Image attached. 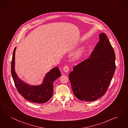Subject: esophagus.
I'll return each mask as SVG.
<instances>
[{
  "instance_id": "esophagus-1",
  "label": "esophagus",
  "mask_w": 128,
  "mask_h": 128,
  "mask_svg": "<svg viewBox=\"0 0 128 128\" xmlns=\"http://www.w3.org/2000/svg\"><path fill=\"white\" fill-rule=\"evenodd\" d=\"M63 70L66 72H68L69 70V67L68 65H66L63 67Z\"/></svg>"
}]
</instances>
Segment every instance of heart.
Instances as JSON below:
<instances>
[{
    "label": "heart",
    "instance_id": "heart-1",
    "mask_svg": "<svg viewBox=\"0 0 128 128\" xmlns=\"http://www.w3.org/2000/svg\"><path fill=\"white\" fill-rule=\"evenodd\" d=\"M80 55H81V52H78V54H77V56H80Z\"/></svg>",
    "mask_w": 128,
    "mask_h": 128
}]
</instances>
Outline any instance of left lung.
<instances>
[{
  "label": "left lung",
  "instance_id": "1",
  "mask_svg": "<svg viewBox=\"0 0 128 128\" xmlns=\"http://www.w3.org/2000/svg\"><path fill=\"white\" fill-rule=\"evenodd\" d=\"M88 58L74 66L68 78L75 97L92 102L107 92L116 70L115 55L107 36L104 33Z\"/></svg>",
  "mask_w": 128,
  "mask_h": 128
}]
</instances>
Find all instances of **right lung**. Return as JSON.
Listing matches in <instances>:
<instances>
[{
	"label": "right lung",
	"instance_id": "1",
	"mask_svg": "<svg viewBox=\"0 0 128 128\" xmlns=\"http://www.w3.org/2000/svg\"><path fill=\"white\" fill-rule=\"evenodd\" d=\"M16 47L13 51L11 61V71L16 87L21 95L26 100L36 103H44L48 102L53 92V82L60 76L61 73L58 67L48 72L43 83L40 86H30L21 80L17 76L14 70Z\"/></svg>",
	"mask_w": 128,
	"mask_h": 128
}]
</instances>
